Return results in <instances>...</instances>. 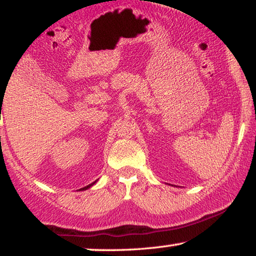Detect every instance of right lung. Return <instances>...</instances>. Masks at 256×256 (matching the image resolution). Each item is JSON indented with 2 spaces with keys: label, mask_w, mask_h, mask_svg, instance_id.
Instances as JSON below:
<instances>
[{
  "label": "right lung",
  "mask_w": 256,
  "mask_h": 256,
  "mask_svg": "<svg viewBox=\"0 0 256 256\" xmlns=\"http://www.w3.org/2000/svg\"><path fill=\"white\" fill-rule=\"evenodd\" d=\"M94 183H92V184H90V185H87V186H85V188H80V190H87V188H90V186H92V185H93Z\"/></svg>",
  "instance_id": "add662e5"
}]
</instances>
